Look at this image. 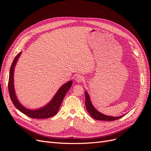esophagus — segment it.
Returning a JSON list of instances; mask_svg holds the SVG:
<instances>
[{
  "label": "esophagus",
  "mask_w": 151,
  "mask_h": 151,
  "mask_svg": "<svg viewBox=\"0 0 151 151\" xmlns=\"http://www.w3.org/2000/svg\"><path fill=\"white\" fill-rule=\"evenodd\" d=\"M75 80L76 82L78 83H81L82 81H83L84 80V78L83 76L81 75H78L76 76V77L75 78Z\"/></svg>",
  "instance_id": "1"
}]
</instances>
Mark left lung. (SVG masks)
<instances>
[{"instance_id":"obj_1","label":"left lung","mask_w":151,"mask_h":151,"mask_svg":"<svg viewBox=\"0 0 151 151\" xmlns=\"http://www.w3.org/2000/svg\"><path fill=\"white\" fill-rule=\"evenodd\" d=\"M85 97H86V101H85V105L86 107V109L88 111V113L90 114V115L93 118L95 119L99 120V121H115L117 119H119L123 117L124 115L121 116H118V117H113V116H106L104 114H102L100 113L99 111L95 108L92 104L90 97H89V95L88 93L86 91L85 92Z\"/></svg>"}]
</instances>
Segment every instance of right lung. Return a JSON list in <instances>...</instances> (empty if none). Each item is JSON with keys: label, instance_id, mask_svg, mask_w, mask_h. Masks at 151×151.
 I'll list each match as a JSON object with an SVG mask.
<instances>
[{"label": "right lung", "instance_id": "add662e5", "mask_svg": "<svg viewBox=\"0 0 151 151\" xmlns=\"http://www.w3.org/2000/svg\"><path fill=\"white\" fill-rule=\"evenodd\" d=\"M21 52L18 53L13 60L12 63V65L10 69V74L9 79V84H8V88H9V95L12 101L13 102L14 106L23 114H24L28 117L34 119H47L54 116L58 112L59 109L61 105L62 102L64 99V97L67 92L70 89V87L72 84V81H68L65 84H63L60 87L57 93L51 100V101L48 103L43 108H39L37 109L32 110L29 109L24 106H23L19 102L17 96H16L14 88V70L17 64V62L20 56Z\"/></svg>", "mask_w": 151, "mask_h": 151}]
</instances>
